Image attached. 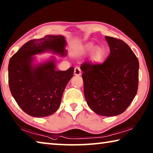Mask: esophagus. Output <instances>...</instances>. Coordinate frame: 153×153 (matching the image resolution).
<instances>
[{
	"label": "esophagus",
	"mask_w": 153,
	"mask_h": 153,
	"mask_svg": "<svg viewBox=\"0 0 153 153\" xmlns=\"http://www.w3.org/2000/svg\"><path fill=\"white\" fill-rule=\"evenodd\" d=\"M82 72H81V69H80L79 67H75L74 69V75L75 76H81Z\"/></svg>",
	"instance_id": "34e87169"
}]
</instances>
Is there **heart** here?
<instances>
[{
	"instance_id": "1",
	"label": "heart",
	"mask_w": 153,
	"mask_h": 153,
	"mask_svg": "<svg viewBox=\"0 0 153 153\" xmlns=\"http://www.w3.org/2000/svg\"><path fill=\"white\" fill-rule=\"evenodd\" d=\"M84 50L86 52L92 51L90 56V61L94 65L101 63L105 57V49L100 46H96L92 42L86 44L84 46Z\"/></svg>"
}]
</instances>
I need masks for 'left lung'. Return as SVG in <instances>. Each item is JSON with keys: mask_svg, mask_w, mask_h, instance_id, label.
<instances>
[{"mask_svg": "<svg viewBox=\"0 0 153 153\" xmlns=\"http://www.w3.org/2000/svg\"><path fill=\"white\" fill-rule=\"evenodd\" d=\"M110 54L102 64L85 62L80 67L87 104L98 115L123 113L138 91L139 62L126 42L105 36Z\"/></svg>", "mask_w": 153, "mask_h": 153, "instance_id": "1", "label": "left lung"}]
</instances>
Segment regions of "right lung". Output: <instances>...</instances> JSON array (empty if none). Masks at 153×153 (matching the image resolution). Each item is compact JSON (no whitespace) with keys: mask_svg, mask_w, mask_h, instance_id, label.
I'll use <instances>...</instances> for the list:
<instances>
[{"mask_svg":"<svg viewBox=\"0 0 153 153\" xmlns=\"http://www.w3.org/2000/svg\"><path fill=\"white\" fill-rule=\"evenodd\" d=\"M63 36L47 35L28 41L10 59L9 84L11 94L21 108L34 117L53 115L61 104L67 83L73 77V67L56 70L55 56L35 63L36 55L52 53L65 56Z\"/></svg>","mask_w":153,"mask_h":153,"instance_id":"right-lung-1","label":"right lung"}]
</instances>
